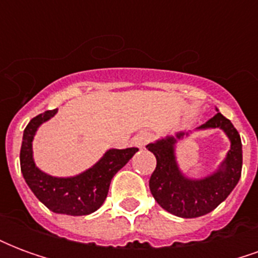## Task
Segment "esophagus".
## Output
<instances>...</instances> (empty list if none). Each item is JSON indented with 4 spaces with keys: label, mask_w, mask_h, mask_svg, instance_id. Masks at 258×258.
Returning <instances> with one entry per match:
<instances>
[{
    "label": "esophagus",
    "mask_w": 258,
    "mask_h": 258,
    "mask_svg": "<svg viewBox=\"0 0 258 258\" xmlns=\"http://www.w3.org/2000/svg\"><path fill=\"white\" fill-rule=\"evenodd\" d=\"M151 140V134L148 131H141L133 138V144L138 148H145V145Z\"/></svg>",
    "instance_id": "obj_1"
}]
</instances>
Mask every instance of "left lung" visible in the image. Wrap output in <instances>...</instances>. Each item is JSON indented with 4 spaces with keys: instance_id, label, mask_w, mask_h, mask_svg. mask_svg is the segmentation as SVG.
<instances>
[{
    "instance_id": "1",
    "label": "left lung",
    "mask_w": 258,
    "mask_h": 258,
    "mask_svg": "<svg viewBox=\"0 0 258 258\" xmlns=\"http://www.w3.org/2000/svg\"><path fill=\"white\" fill-rule=\"evenodd\" d=\"M218 112V109H217ZM221 128L231 141V149L217 171L205 178L192 179L181 173L175 159L177 140L189 133H177L148 144L146 148L156 156V168L149 179V189L164 210L182 218L205 216L227 199L242 174V141L233 124L217 113L198 130Z\"/></svg>"
}]
</instances>
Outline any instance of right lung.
<instances>
[{"label":"right lung","instance_id":"1","mask_svg":"<svg viewBox=\"0 0 258 258\" xmlns=\"http://www.w3.org/2000/svg\"><path fill=\"white\" fill-rule=\"evenodd\" d=\"M56 112L58 109L47 110L27 124L20 148V170L31 192L49 210L68 216H87L103 205L114 174L128 163L138 148L109 149L99 162L84 173L68 178L52 177L36 166L33 140L38 127L53 117Z\"/></svg>","mask_w":258,"mask_h":258}]
</instances>
